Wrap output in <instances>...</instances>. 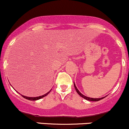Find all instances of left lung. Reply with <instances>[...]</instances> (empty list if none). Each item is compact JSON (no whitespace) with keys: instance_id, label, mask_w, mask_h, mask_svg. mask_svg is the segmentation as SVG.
Returning <instances> with one entry per match:
<instances>
[{"instance_id":"1","label":"left lung","mask_w":129,"mask_h":129,"mask_svg":"<svg viewBox=\"0 0 129 129\" xmlns=\"http://www.w3.org/2000/svg\"><path fill=\"white\" fill-rule=\"evenodd\" d=\"M74 88H75V89L76 91V92L78 93V94L79 95L81 96L82 97H83V99H85V100H89V101H92V102H97V101H99L100 100H102V99H103L105 98V97H102V98H99V99H94V98H90V97H86V96H85L84 95H83V94H82V93H80V92L79 91L78 89H77V88L76 86L75 85V83H74Z\"/></svg>"}]
</instances>
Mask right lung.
<instances>
[{"label": "right lung", "mask_w": 129, "mask_h": 129, "mask_svg": "<svg viewBox=\"0 0 129 129\" xmlns=\"http://www.w3.org/2000/svg\"><path fill=\"white\" fill-rule=\"evenodd\" d=\"M51 90H52V89H51ZM51 90L50 91H49L48 92L46 93V94H44V95H43L41 96H39V97H26V96H24V95H21L22 96L23 98L27 99V100H39V99H42L43 97H45V96L48 95V94H49V93H50V92L51 91Z\"/></svg>", "instance_id": "right-lung-1"}]
</instances>
